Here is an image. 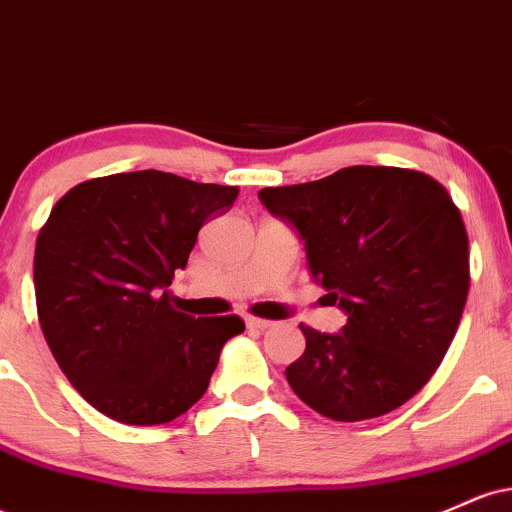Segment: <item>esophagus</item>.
Instances as JSON below:
<instances>
[{"label":"esophagus","mask_w":512,"mask_h":512,"mask_svg":"<svg viewBox=\"0 0 512 512\" xmlns=\"http://www.w3.org/2000/svg\"><path fill=\"white\" fill-rule=\"evenodd\" d=\"M245 325H248L250 330L264 332V330H269V327H272V322H269V320H262V317H248V320H245Z\"/></svg>","instance_id":"34e87169"}]
</instances>
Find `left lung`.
<instances>
[{"instance_id":"8db88e82","label":"left lung","mask_w":512,"mask_h":512,"mask_svg":"<svg viewBox=\"0 0 512 512\" xmlns=\"http://www.w3.org/2000/svg\"><path fill=\"white\" fill-rule=\"evenodd\" d=\"M257 197L296 228L310 276L346 315L334 334L301 325L291 390L334 421L402 407L436 373L467 303V231L448 190L419 170L351 166Z\"/></svg>"}]
</instances>
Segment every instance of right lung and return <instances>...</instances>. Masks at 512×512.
Returning a JSON list of instances; mask_svg holds the SVG:
<instances>
[{"instance_id": "obj_1", "label": "right lung", "mask_w": 512, "mask_h": 512, "mask_svg": "<svg viewBox=\"0 0 512 512\" xmlns=\"http://www.w3.org/2000/svg\"><path fill=\"white\" fill-rule=\"evenodd\" d=\"M238 187L137 170L72 187L35 243L38 320L69 383L129 426L168 424L207 392L238 315L175 310L168 286Z\"/></svg>"}]
</instances>
